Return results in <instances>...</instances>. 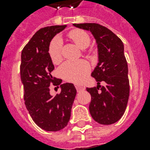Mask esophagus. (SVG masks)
I'll list each match as a JSON object with an SVG mask.
<instances>
[{"instance_id":"1","label":"esophagus","mask_w":150,"mask_h":150,"mask_svg":"<svg viewBox=\"0 0 150 150\" xmlns=\"http://www.w3.org/2000/svg\"><path fill=\"white\" fill-rule=\"evenodd\" d=\"M75 88L77 89L78 93L85 89V86H82V85H76V86H75Z\"/></svg>"}]
</instances>
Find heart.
Instances as JSON below:
<instances>
[{"label":"heart","instance_id":"1","mask_svg":"<svg viewBox=\"0 0 150 150\" xmlns=\"http://www.w3.org/2000/svg\"><path fill=\"white\" fill-rule=\"evenodd\" d=\"M69 38L80 47L86 49L90 43V36L86 32L81 29H75L68 34ZM62 45L63 42L60 36H56L53 39L49 47V55L51 61L54 64L59 63L62 59ZM90 54H93V49L88 50ZM90 70L89 64L86 61H67L61 66L60 73L61 76L68 82L79 83L86 78Z\"/></svg>","mask_w":150,"mask_h":150}]
</instances>
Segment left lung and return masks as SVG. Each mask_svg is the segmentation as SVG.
Instances as JSON below:
<instances>
[{
  "label": "left lung",
  "instance_id": "1",
  "mask_svg": "<svg viewBox=\"0 0 150 150\" xmlns=\"http://www.w3.org/2000/svg\"><path fill=\"white\" fill-rule=\"evenodd\" d=\"M73 25L91 32L97 44L98 64L91 74L97 82V86L86 88L91 95L89 113L99 124L112 125L123 116L129 97L128 68L124 44L113 32L101 25L82 23ZM100 81L105 82L104 87L100 86Z\"/></svg>",
  "mask_w": 150,
  "mask_h": 150
}]
</instances>
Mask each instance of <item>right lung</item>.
Masks as SVG:
<instances>
[{"label":"right lung","mask_w":150,"mask_h":150,"mask_svg":"<svg viewBox=\"0 0 150 150\" xmlns=\"http://www.w3.org/2000/svg\"><path fill=\"white\" fill-rule=\"evenodd\" d=\"M67 25H52L34 34L22 51L21 81L24 89L25 104L33 121L42 129L57 132L67 126L76 96L72 83L61 84L62 80L51 75L54 69L49 55L50 41ZM60 85L61 93H50V85Z\"/></svg>","instance_id":"obj_1"}]
</instances>
